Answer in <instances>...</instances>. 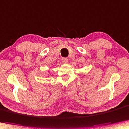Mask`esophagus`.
I'll list each match as a JSON object with an SVG mask.
<instances>
[{
    "instance_id": "obj_1",
    "label": "esophagus",
    "mask_w": 129,
    "mask_h": 129,
    "mask_svg": "<svg viewBox=\"0 0 129 129\" xmlns=\"http://www.w3.org/2000/svg\"><path fill=\"white\" fill-rule=\"evenodd\" d=\"M62 62L63 63H68V59L66 58H62Z\"/></svg>"
}]
</instances>
